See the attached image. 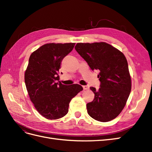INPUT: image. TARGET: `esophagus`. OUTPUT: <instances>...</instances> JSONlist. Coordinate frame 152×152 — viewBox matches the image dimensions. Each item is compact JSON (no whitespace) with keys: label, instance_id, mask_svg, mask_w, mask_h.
I'll use <instances>...</instances> for the list:
<instances>
[{"label":"esophagus","instance_id":"34e87169","mask_svg":"<svg viewBox=\"0 0 152 152\" xmlns=\"http://www.w3.org/2000/svg\"><path fill=\"white\" fill-rule=\"evenodd\" d=\"M83 88H84V90H87V89H89V87L88 86L86 85V86H83Z\"/></svg>","mask_w":152,"mask_h":152}]
</instances>
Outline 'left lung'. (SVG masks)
<instances>
[{
    "label": "left lung",
    "instance_id": "left-lung-1",
    "mask_svg": "<svg viewBox=\"0 0 152 152\" xmlns=\"http://www.w3.org/2000/svg\"><path fill=\"white\" fill-rule=\"evenodd\" d=\"M77 52L98 75L100 87L90 89L94 94L87 104V113L95 120L108 122L116 118L124 108L131 90V79L124 54L105 42L77 43Z\"/></svg>",
    "mask_w": 152,
    "mask_h": 152
}]
</instances>
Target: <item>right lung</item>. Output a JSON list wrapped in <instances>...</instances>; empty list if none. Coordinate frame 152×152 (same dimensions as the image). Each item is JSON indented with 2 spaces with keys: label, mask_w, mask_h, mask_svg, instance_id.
Listing matches in <instances>:
<instances>
[{
  "label": "right lung",
  "mask_w": 152,
  "mask_h": 152,
  "mask_svg": "<svg viewBox=\"0 0 152 152\" xmlns=\"http://www.w3.org/2000/svg\"><path fill=\"white\" fill-rule=\"evenodd\" d=\"M75 43L45 44L32 53L25 74V81L31 102L38 112L50 120L67 114L69 103L83 90L79 84H62L58 72L63 58Z\"/></svg>",
  "instance_id": "right-lung-1"
}]
</instances>
